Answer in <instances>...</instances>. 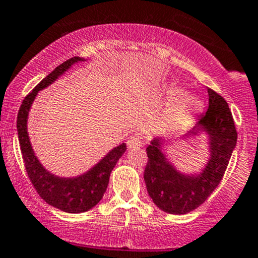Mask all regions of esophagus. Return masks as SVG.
I'll use <instances>...</instances> for the list:
<instances>
[{"label":"esophagus","mask_w":258,"mask_h":258,"mask_svg":"<svg viewBox=\"0 0 258 258\" xmlns=\"http://www.w3.org/2000/svg\"><path fill=\"white\" fill-rule=\"evenodd\" d=\"M143 140H141V136H137V135H135V136L130 137L128 141H127V148L130 149V150H137V149H140L141 146H143Z\"/></svg>","instance_id":"34e87169"}]
</instances>
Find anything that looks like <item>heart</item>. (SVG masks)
I'll list each match as a JSON object with an SVG mask.
<instances>
[{"label":"heart","instance_id":"b5f03b06","mask_svg":"<svg viewBox=\"0 0 258 258\" xmlns=\"http://www.w3.org/2000/svg\"><path fill=\"white\" fill-rule=\"evenodd\" d=\"M168 98L173 99L169 113H168L170 121H180V119L189 117L201 105L196 95L183 93L182 89L178 88V86H172L168 90Z\"/></svg>","mask_w":258,"mask_h":258}]
</instances>
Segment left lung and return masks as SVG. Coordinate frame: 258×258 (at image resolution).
<instances>
[{"label":"left lung","mask_w":258,"mask_h":258,"mask_svg":"<svg viewBox=\"0 0 258 258\" xmlns=\"http://www.w3.org/2000/svg\"><path fill=\"white\" fill-rule=\"evenodd\" d=\"M209 108L187 135L205 131L209 135L210 159L200 174L186 175L178 172L165 158L162 146L165 141L156 137L146 148L144 179L149 196L160 210L183 215L202 205L221 182L237 144V130L228 103L211 89Z\"/></svg>","instance_id":"obj_1"}]
</instances>
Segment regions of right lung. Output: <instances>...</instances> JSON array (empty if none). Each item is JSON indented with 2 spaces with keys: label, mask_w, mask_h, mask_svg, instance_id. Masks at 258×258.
Here are the masks:
<instances>
[{
  "label": "right lung",
  "mask_w": 258,
  "mask_h": 258,
  "mask_svg": "<svg viewBox=\"0 0 258 258\" xmlns=\"http://www.w3.org/2000/svg\"><path fill=\"white\" fill-rule=\"evenodd\" d=\"M79 61H84V59L80 57H72L57 66L47 78L43 79L24 98L18 113V121H16L21 155H23L24 165H25V170L28 173L31 184L48 205L59 209L64 213L71 214L85 213L94 208L102 200L103 195L107 191L108 183H109L110 173L119 158L126 151V144H121L119 146L110 150L89 172L76 178H59L50 174L42 167L37 156L34 155L28 136V128H26L31 103L34 102L38 91L50 85L66 70H69L71 64Z\"/></svg>",
  "instance_id": "obj_1"
}]
</instances>
